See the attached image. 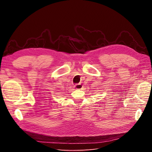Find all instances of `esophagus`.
<instances>
[{
    "label": "esophagus",
    "instance_id": "obj_1",
    "mask_svg": "<svg viewBox=\"0 0 152 152\" xmlns=\"http://www.w3.org/2000/svg\"><path fill=\"white\" fill-rule=\"evenodd\" d=\"M74 87L76 89H82V87H83V86L80 84H76Z\"/></svg>",
    "mask_w": 152,
    "mask_h": 152
}]
</instances>
